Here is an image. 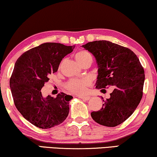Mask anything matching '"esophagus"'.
<instances>
[{
    "mask_svg": "<svg viewBox=\"0 0 157 157\" xmlns=\"http://www.w3.org/2000/svg\"><path fill=\"white\" fill-rule=\"evenodd\" d=\"M79 97L82 99L85 100V101H88L90 99V97H89V96H79Z\"/></svg>",
    "mask_w": 157,
    "mask_h": 157,
    "instance_id": "34e87169",
    "label": "esophagus"
}]
</instances>
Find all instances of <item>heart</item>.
<instances>
[{
    "label": "heart",
    "instance_id": "obj_1",
    "mask_svg": "<svg viewBox=\"0 0 157 157\" xmlns=\"http://www.w3.org/2000/svg\"><path fill=\"white\" fill-rule=\"evenodd\" d=\"M92 57V56L88 51L82 50L76 53L75 58L79 64ZM91 84V80L87 78H74L71 79L65 84V88L70 92L77 94H82L86 91V88Z\"/></svg>",
    "mask_w": 157,
    "mask_h": 157
}]
</instances>
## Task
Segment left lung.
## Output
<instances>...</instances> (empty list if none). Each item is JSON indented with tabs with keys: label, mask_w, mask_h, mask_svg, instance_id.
Returning <instances> with one entry per match:
<instances>
[{
	"label": "left lung",
	"mask_w": 157,
	"mask_h": 157,
	"mask_svg": "<svg viewBox=\"0 0 157 157\" xmlns=\"http://www.w3.org/2000/svg\"><path fill=\"white\" fill-rule=\"evenodd\" d=\"M94 56L98 65L96 87L112 86L111 97L91 116L100 125L115 127L127 120L138 106L143 94L144 71L130 49L108 41H95L82 46ZM104 99V98H102Z\"/></svg>",
	"instance_id": "8db88e82"
}]
</instances>
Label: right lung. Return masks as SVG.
<instances>
[{
    "instance_id": "1",
    "label": "right lung",
    "mask_w": 157,
    "mask_h": 157,
    "mask_svg": "<svg viewBox=\"0 0 157 157\" xmlns=\"http://www.w3.org/2000/svg\"><path fill=\"white\" fill-rule=\"evenodd\" d=\"M74 46L44 43L20 56L10 79L14 104L24 118L42 129L60 125L69 113L72 96L60 92L56 98L44 97L41 88Z\"/></svg>"
}]
</instances>
